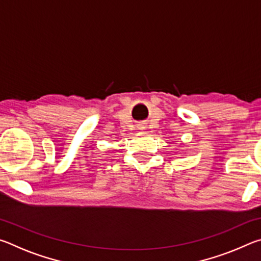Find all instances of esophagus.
<instances>
[{
	"label": "esophagus",
	"mask_w": 261,
	"mask_h": 261,
	"mask_svg": "<svg viewBox=\"0 0 261 261\" xmlns=\"http://www.w3.org/2000/svg\"><path fill=\"white\" fill-rule=\"evenodd\" d=\"M139 126H141V124H139Z\"/></svg>",
	"instance_id": "obj_1"
}]
</instances>
